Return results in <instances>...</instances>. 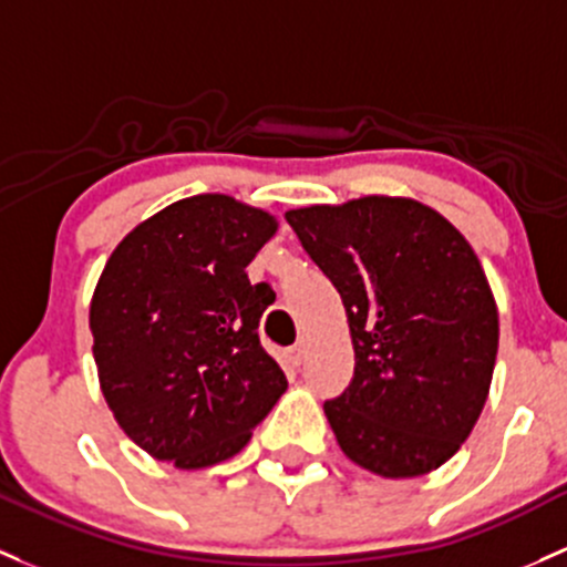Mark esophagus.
I'll return each mask as SVG.
<instances>
[{"label":"esophagus","instance_id":"34e87169","mask_svg":"<svg viewBox=\"0 0 567 567\" xmlns=\"http://www.w3.org/2000/svg\"><path fill=\"white\" fill-rule=\"evenodd\" d=\"M303 353H307V348H303V342H299V344H293V348H288L282 353V359L290 363V367H301V361H303Z\"/></svg>","mask_w":567,"mask_h":567}]
</instances>
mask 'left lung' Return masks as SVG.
<instances>
[{"mask_svg":"<svg viewBox=\"0 0 567 567\" xmlns=\"http://www.w3.org/2000/svg\"><path fill=\"white\" fill-rule=\"evenodd\" d=\"M285 219L348 312L353 380L323 404L339 449L383 478L432 473L470 437L492 385L499 320L478 255L413 198Z\"/></svg>","mask_w":567,"mask_h":567,"instance_id":"1","label":"left lung"}]
</instances>
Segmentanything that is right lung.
I'll return each mask as SVG.
<instances>
[{
	"label": "right lung",
	"mask_w": 567,
	"mask_h": 567,
	"mask_svg": "<svg viewBox=\"0 0 567 567\" xmlns=\"http://www.w3.org/2000/svg\"><path fill=\"white\" fill-rule=\"evenodd\" d=\"M277 234L264 208L193 195L130 230L89 307L100 389L135 445L182 470L236 456L288 389L260 344L266 285L247 266Z\"/></svg>",
	"instance_id": "right-lung-1"
}]
</instances>
